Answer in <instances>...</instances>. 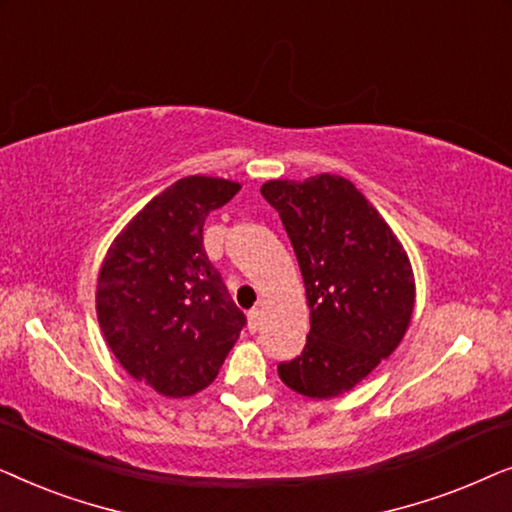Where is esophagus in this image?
<instances>
[{"label":"esophagus","instance_id":"esophagus-1","mask_svg":"<svg viewBox=\"0 0 512 512\" xmlns=\"http://www.w3.org/2000/svg\"><path fill=\"white\" fill-rule=\"evenodd\" d=\"M247 319H249V331H256L258 326H261V310L254 307V310L247 312Z\"/></svg>","mask_w":512,"mask_h":512}]
</instances>
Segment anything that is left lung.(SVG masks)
I'll return each instance as SVG.
<instances>
[{
	"mask_svg": "<svg viewBox=\"0 0 512 512\" xmlns=\"http://www.w3.org/2000/svg\"><path fill=\"white\" fill-rule=\"evenodd\" d=\"M261 193L284 223L310 307L303 352L279 363L277 373L307 398L345 394L408 331L415 310L410 258L366 195L338 174L272 179Z\"/></svg>",
	"mask_w": 512,
	"mask_h": 512,
	"instance_id": "obj_1",
	"label": "left lung"
}]
</instances>
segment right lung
I'll return each instance as SVG.
<instances>
[{"label": "right lung", "instance_id": "obj_1", "mask_svg": "<svg viewBox=\"0 0 512 512\" xmlns=\"http://www.w3.org/2000/svg\"><path fill=\"white\" fill-rule=\"evenodd\" d=\"M237 181L184 177L121 230L97 277V321L118 363L170 398L214 382L247 324L202 247L209 212Z\"/></svg>", "mask_w": 512, "mask_h": 512}]
</instances>
